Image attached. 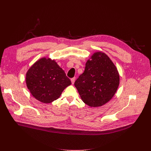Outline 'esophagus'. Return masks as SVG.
I'll list each match as a JSON object with an SVG mask.
<instances>
[{"instance_id": "obj_1", "label": "esophagus", "mask_w": 151, "mask_h": 151, "mask_svg": "<svg viewBox=\"0 0 151 151\" xmlns=\"http://www.w3.org/2000/svg\"><path fill=\"white\" fill-rule=\"evenodd\" d=\"M75 81V77H74V78H73L71 79V82H72V84L74 83Z\"/></svg>"}]
</instances>
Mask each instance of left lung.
I'll return each mask as SVG.
<instances>
[{"instance_id": "left-lung-1", "label": "left lung", "mask_w": 151, "mask_h": 151, "mask_svg": "<svg viewBox=\"0 0 151 151\" xmlns=\"http://www.w3.org/2000/svg\"><path fill=\"white\" fill-rule=\"evenodd\" d=\"M119 83V73L113 62L106 54L97 52L86 63L75 86L85 104L99 107L113 97Z\"/></svg>"}]
</instances>
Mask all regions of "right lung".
<instances>
[{
  "label": "right lung",
  "instance_id": "obj_1",
  "mask_svg": "<svg viewBox=\"0 0 151 151\" xmlns=\"http://www.w3.org/2000/svg\"><path fill=\"white\" fill-rule=\"evenodd\" d=\"M26 84L36 99L50 103L59 98L71 81L54 60L42 58L27 71Z\"/></svg>",
  "mask_w": 151,
  "mask_h": 151
}]
</instances>
